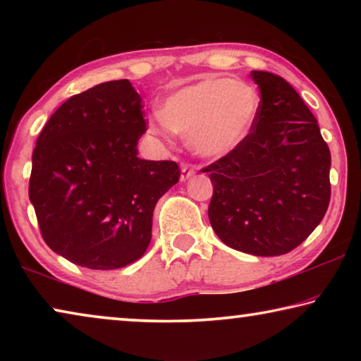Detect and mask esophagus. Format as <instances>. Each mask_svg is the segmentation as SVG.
<instances>
[{
  "mask_svg": "<svg viewBox=\"0 0 361 361\" xmlns=\"http://www.w3.org/2000/svg\"><path fill=\"white\" fill-rule=\"evenodd\" d=\"M195 173V170L191 167V166H188V164H185V166L181 167V175H180V180L181 181H188L189 178H191V176Z\"/></svg>",
  "mask_w": 361,
  "mask_h": 361,
  "instance_id": "1",
  "label": "esophagus"
}]
</instances>
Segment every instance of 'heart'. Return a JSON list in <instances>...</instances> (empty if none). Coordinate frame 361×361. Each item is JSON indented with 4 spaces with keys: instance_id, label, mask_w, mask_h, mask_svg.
<instances>
[{
    "instance_id": "obj_1",
    "label": "heart",
    "mask_w": 361,
    "mask_h": 361,
    "mask_svg": "<svg viewBox=\"0 0 361 361\" xmlns=\"http://www.w3.org/2000/svg\"><path fill=\"white\" fill-rule=\"evenodd\" d=\"M255 85L231 78H204L164 99L149 130L159 137L178 132L194 154L221 159L239 149L259 118Z\"/></svg>"
}]
</instances>
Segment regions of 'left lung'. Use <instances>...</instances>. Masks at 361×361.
Segmentation results:
<instances>
[{"instance_id": "obj_1", "label": "left lung", "mask_w": 361, "mask_h": 361, "mask_svg": "<svg viewBox=\"0 0 361 361\" xmlns=\"http://www.w3.org/2000/svg\"><path fill=\"white\" fill-rule=\"evenodd\" d=\"M250 75L261 92L259 118L239 149L202 170L213 183L209 218L228 247L279 256L325 216L331 154L314 114L283 78Z\"/></svg>"}]
</instances>
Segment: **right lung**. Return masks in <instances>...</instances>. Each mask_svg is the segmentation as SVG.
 <instances>
[{
  "label": "right lung",
  "mask_w": 361,
  "mask_h": 361,
  "mask_svg": "<svg viewBox=\"0 0 361 361\" xmlns=\"http://www.w3.org/2000/svg\"><path fill=\"white\" fill-rule=\"evenodd\" d=\"M129 79L73 95L46 122L32 157L30 202L52 252L87 269H119L151 242L157 200L178 164L138 157L146 132Z\"/></svg>",
  "instance_id": "1"
}]
</instances>
